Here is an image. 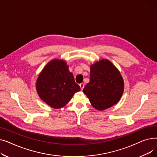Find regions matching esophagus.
<instances>
[{"label":"esophagus","instance_id":"34e87169","mask_svg":"<svg viewBox=\"0 0 157 157\" xmlns=\"http://www.w3.org/2000/svg\"><path fill=\"white\" fill-rule=\"evenodd\" d=\"M79 86H80L81 90H83V88H84L85 85H84V83H81V84H79Z\"/></svg>","mask_w":157,"mask_h":157}]
</instances>
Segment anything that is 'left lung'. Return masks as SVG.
<instances>
[{"label": "left lung", "mask_w": 157, "mask_h": 157, "mask_svg": "<svg viewBox=\"0 0 157 157\" xmlns=\"http://www.w3.org/2000/svg\"><path fill=\"white\" fill-rule=\"evenodd\" d=\"M124 90L120 72L108 60H101L90 67V82L83 92L94 108L102 111L116 104Z\"/></svg>", "instance_id": "obj_1"}]
</instances>
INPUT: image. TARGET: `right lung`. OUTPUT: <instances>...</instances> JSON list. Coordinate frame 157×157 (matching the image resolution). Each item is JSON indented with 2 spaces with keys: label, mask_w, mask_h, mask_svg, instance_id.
Segmentation results:
<instances>
[{
  "label": "right lung",
  "mask_w": 157,
  "mask_h": 157,
  "mask_svg": "<svg viewBox=\"0 0 157 157\" xmlns=\"http://www.w3.org/2000/svg\"><path fill=\"white\" fill-rule=\"evenodd\" d=\"M36 89L44 102L53 108L59 109L70 101L80 87L66 62L55 59L49 62L39 74Z\"/></svg>",
  "instance_id": "right-lung-1"
}]
</instances>
